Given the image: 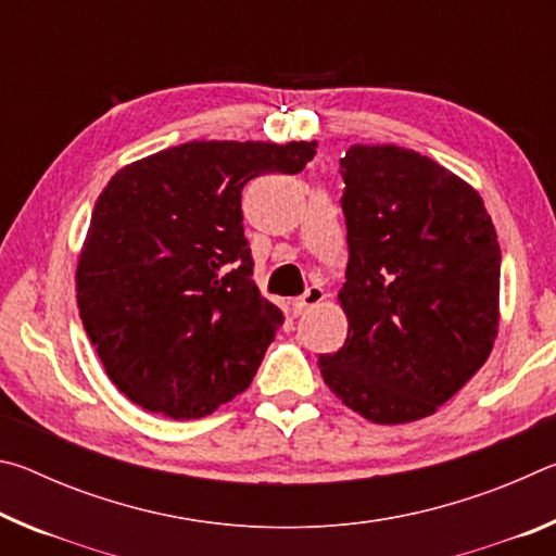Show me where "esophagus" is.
I'll return each mask as SVG.
<instances>
[{
    "instance_id": "1",
    "label": "esophagus",
    "mask_w": 556,
    "mask_h": 556,
    "mask_svg": "<svg viewBox=\"0 0 556 556\" xmlns=\"http://www.w3.org/2000/svg\"><path fill=\"white\" fill-rule=\"evenodd\" d=\"M324 289L321 287H308L304 296L294 299V314H306L308 308H314L316 304H321L324 301Z\"/></svg>"
}]
</instances>
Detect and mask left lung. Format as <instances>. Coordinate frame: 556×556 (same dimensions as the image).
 <instances>
[{
	"label": "left lung",
	"mask_w": 556,
	"mask_h": 556,
	"mask_svg": "<svg viewBox=\"0 0 556 556\" xmlns=\"http://www.w3.org/2000/svg\"><path fill=\"white\" fill-rule=\"evenodd\" d=\"M341 174L348 338L318 368L361 417L407 425L434 414L491 355L501 244L476 188L414 149L353 144Z\"/></svg>",
	"instance_id": "left-lung-1"
}]
</instances>
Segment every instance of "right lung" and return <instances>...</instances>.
<instances>
[{"label": "right lung", "instance_id": "right-lung-1", "mask_svg": "<svg viewBox=\"0 0 556 556\" xmlns=\"http://www.w3.org/2000/svg\"><path fill=\"white\" fill-rule=\"evenodd\" d=\"M316 142L193 139L122 166L102 188L75 267L83 326L129 402L201 419L238 397L285 324L260 294L242 188L299 174Z\"/></svg>", "mask_w": 556, "mask_h": 556}]
</instances>
